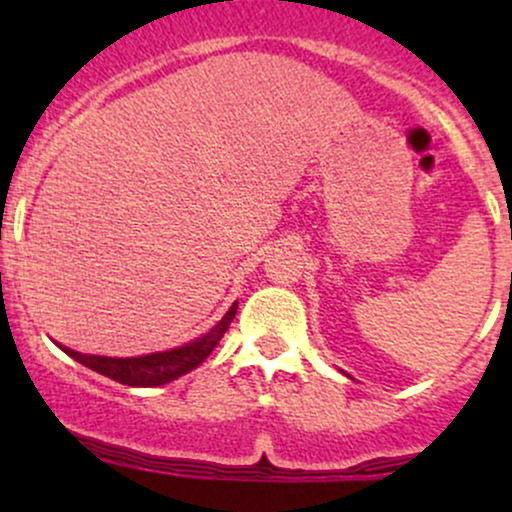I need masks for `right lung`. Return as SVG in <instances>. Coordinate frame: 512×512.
<instances>
[{"label":"right lung","instance_id":"obj_1","mask_svg":"<svg viewBox=\"0 0 512 512\" xmlns=\"http://www.w3.org/2000/svg\"><path fill=\"white\" fill-rule=\"evenodd\" d=\"M238 313V303H233L228 308V313L216 322L207 334L195 339V342L178 346V349L170 351H158V354H146V356H134V358H110V356H93V354H79V351L67 349L60 344V349L67 356H72L74 361H79L81 366L96 370V373L105 375V378L117 380V383L129 385V387H156L166 385L170 380H178L180 375L195 370L199 363H204L214 346L221 342V337L226 334L228 325L233 322V317Z\"/></svg>","mask_w":512,"mask_h":512}]
</instances>
